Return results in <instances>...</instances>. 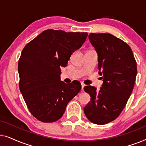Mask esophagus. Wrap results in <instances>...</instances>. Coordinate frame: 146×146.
Here are the masks:
<instances>
[{
    "mask_svg": "<svg viewBox=\"0 0 146 146\" xmlns=\"http://www.w3.org/2000/svg\"><path fill=\"white\" fill-rule=\"evenodd\" d=\"M81 86H82V91L84 90V87L85 86V84L84 83H81Z\"/></svg>",
    "mask_w": 146,
    "mask_h": 146,
    "instance_id": "34e87169",
    "label": "esophagus"
}]
</instances>
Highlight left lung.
I'll list each match as a JSON object with an SVG mask.
<instances>
[{"label":"left lung","instance_id":"8db88e82","mask_svg":"<svg viewBox=\"0 0 146 146\" xmlns=\"http://www.w3.org/2000/svg\"><path fill=\"white\" fill-rule=\"evenodd\" d=\"M89 40L98 56L99 74L103 84L84 88L90 101L84 108L86 116L95 124L114 120L126 105L137 75V64L131 48L121 39L106 33H90Z\"/></svg>","mask_w":146,"mask_h":146}]
</instances>
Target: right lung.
I'll list each match as a JSON object with an SVG mask.
<instances>
[{
	"label": "right lung",
	"mask_w": 146,
	"mask_h": 146,
	"mask_svg": "<svg viewBox=\"0 0 146 146\" xmlns=\"http://www.w3.org/2000/svg\"><path fill=\"white\" fill-rule=\"evenodd\" d=\"M87 36V33L48 29L23 48L18 64L19 88L30 112L39 121L59 119L68 103L80 91V82L60 80V66H66L72 54Z\"/></svg>",
	"instance_id": "right-lung-1"
}]
</instances>
